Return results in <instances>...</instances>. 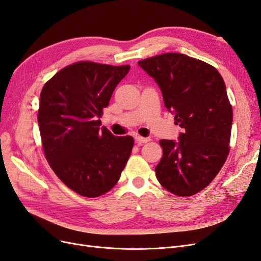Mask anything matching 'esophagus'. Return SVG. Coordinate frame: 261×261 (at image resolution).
Instances as JSON below:
<instances>
[{"mask_svg":"<svg viewBox=\"0 0 261 261\" xmlns=\"http://www.w3.org/2000/svg\"><path fill=\"white\" fill-rule=\"evenodd\" d=\"M135 140L136 143L138 144H146L148 141H150L149 137H141V136H135Z\"/></svg>","mask_w":261,"mask_h":261,"instance_id":"obj_1","label":"esophagus"}]
</instances>
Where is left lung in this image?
Wrapping results in <instances>:
<instances>
[{
  "instance_id": "8db88e82",
  "label": "left lung",
  "mask_w": 261,
  "mask_h": 261,
  "mask_svg": "<svg viewBox=\"0 0 261 261\" xmlns=\"http://www.w3.org/2000/svg\"><path fill=\"white\" fill-rule=\"evenodd\" d=\"M160 87L164 106L183 132L160 140L159 183L177 196H192L217 176L230 151L233 111L218 70L185 54L164 53L138 62Z\"/></svg>"
}]
</instances>
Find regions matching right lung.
<instances>
[{
  "label": "right lung",
  "instance_id": "right-lung-1",
  "mask_svg": "<svg viewBox=\"0 0 261 261\" xmlns=\"http://www.w3.org/2000/svg\"><path fill=\"white\" fill-rule=\"evenodd\" d=\"M129 68L78 62L41 90L38 124L45 158L63 183L84 197L113 188L130 155L134 138L114 136L99 120Z\"/></svg>",
  "mask_w": 261,
  "mask_h": 261
}]
</instances>
